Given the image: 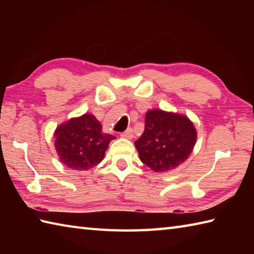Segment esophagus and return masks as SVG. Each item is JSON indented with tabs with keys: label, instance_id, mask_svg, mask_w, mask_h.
<instances>
[{
	"label": "esophagus",
	"instance_id": "1",
	"mask_svg": "<svg viewBox=\"0 0 254 254\" xmlns=\"http://www.w3.org/2000/svg\"><path fill=\"white\" fill-rule=\"evenodd\" d=\"M121 137H123V138H132L133 137V130H132V128L128 127L127 131L122 132Z\"/></svg>",
	"mask_w": 254,
	"mask_h": 254
}]
</instances>
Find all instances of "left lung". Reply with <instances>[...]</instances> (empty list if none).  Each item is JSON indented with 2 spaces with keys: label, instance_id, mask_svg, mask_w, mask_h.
Here are the masks:
<instances>
[{
  "label": "left lung",
  "instance_id": "left-lung-1",
  "mask_svg": "<svg viewBox=\"0 0 254 254\" xmlns=\"http://www.w3.org/2000/svg\"><path fill=\"white\" fill-rule=\"evenodd\" d=\"M195 141V127L187 117L150 110L145 116L142 136L134 145L145 165L156 172H165L188 159Z\"/></svg>",
  "mask_w": 254,
  "mask_h": 254
}]
</instances>
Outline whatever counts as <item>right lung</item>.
Instances as JSON below:
<instances>
[{"label":"right lung","mask_w":254,"mask_h":254,"mask_svg":"<svg viewBox=\"0 0 254 254\" xmlns=\"http://www.w3.org/2000/svg\"><path fill=\"white\" fill-rule=\"evenodd\" d=\"M55 136L60 160L74 170H88L98 165L115 138L102 133L101 124L93 115H84L61 124Z\"/></svg>","instance_id":"obj_1"}]
</instances>
